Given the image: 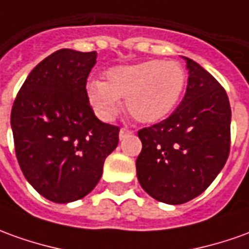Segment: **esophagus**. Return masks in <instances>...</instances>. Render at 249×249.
I'll return each mask as SVG.
<instances>
[{
    "instance_id": "obj_1",
    "label": "esophagus",
    "mask_w": 249,
    "mask_h": 249,
    "mask_svg": "<svg viewBox=\"0 0 249 249\" xmlns=\"http://www.w3.org/2000/svg\"><path fill=\"white\" fill-rule=\"evenodd\" d=\"M129 135H132V130L126 129V128H121V129H120V140H123V139H125L126 136H129Z\"/></svg>"
}]
</instances>
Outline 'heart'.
<instances>
[{
	"label": "heart",
	"mask_w": 249,
	"mask_h": 249,
	"mask_svg": "<svg viewBox=\"0 0 249 249\" xmlns=\"http://www.w3.org/2000/svg\"><path fill=\"white\" fill-rule=\"evenodd\" d=\"M185 69L174 60H145L112 67L104 82L88 86V98L95 114L104 121L113 120L121 109L119 98L142 124H155L170 116L186 88Z\"/></svg>",
	"instance_id": "heart-1"
}]
</instances>
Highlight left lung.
<instances>
[{"label":"left lung","instance_id":"8db88e82","mask_svg":"<svg viewBox=\"0 0 249 249\" xmlns=\"http://www.w3.org/2000/svg\"><path fill=\"white\" fill-rule=\"evenodd\" d=\"M187 89L175 112L137 132L139 183L156 201L180 205L202 194L225 166L231 147V105L214 76L189 58Z\"/></svg>","mask_w":249,"mask_h":249}]
</instances>
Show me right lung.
Here are the masks:
<instances>
[{
	"instance_id": "add662e5",
	"label": "right lung",
	"mask_w": 249,
	"mask_h": 249,
	"mask_svg": "<svg viewBox=\"0 0 249 249\" xmlns=\"http://www.w3.org/2000/svg\"><path fill=\"white\" fill-rule=\"evenodd\" d=\"M95 62V51L53 52L31 71L12 107L20 168L52 202L88 196L119 144V126L100 121L89 102L86 82Z\"/></svg>"
}]
</instances>
